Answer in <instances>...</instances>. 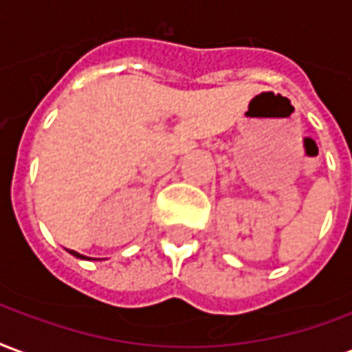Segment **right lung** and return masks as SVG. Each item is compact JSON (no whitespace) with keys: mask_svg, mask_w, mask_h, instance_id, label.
Here are the masks:
<instances>
[{"mask_svg":"<svg viewBox=\"0 0 352 352\" xmlns=\"http://www.w3.org/2000/svg\"><path fill=\"white\" fill-rule=\"evenodd\" d=\"M71 253H73V255H74V257H78V258H86V257H82V255H80V253H76V251H71Z\"/></svg>","mask_w":352,"mask_h":352,"instance_id":"1","label":"right lung"}]
</instances>
